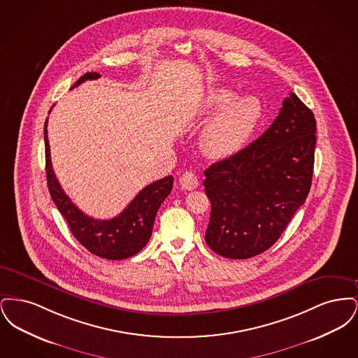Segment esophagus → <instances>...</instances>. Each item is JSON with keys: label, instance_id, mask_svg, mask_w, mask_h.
Returning <instances> with one entry per match:
<instances>
[{"label": "esophagus", "instance_id": "1", "mask_svg": "<svg viewBox=\"0 0 358 358\" xmlns=\"http://www.w3.org/2000/svg\"><path fill=\"white\" fill-rule=\"evenodd\" d=\"M199 178L193 171H185L181 177H180V185L185 190H193L199 187Z\"/></svg>", "mask_w": 358, "mask_h": 358}]
</instances>
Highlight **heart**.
Instances as JSON below:
<instances>
[{
	"mask_svg": "<svg viewBox=\"0 0 358 358\" xmlns=\"http://www.w3.org/2000/svg\"><path fill=\"white\" fill-rule=\"evenodd\" d=\"M235 94L228 88L212 90L203 103L205 114H217L205 129L203 148L213 158H229L238 154L255 134L263 120V103L254 95H245L235 101Z\"/></svg>",
	"mask_w": 358,
	"mask_h": 358,
	"instance_id": "b5f03b06",
	"label": "heart"
}]
</instances>
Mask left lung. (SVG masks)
Masks as SVG:
<instances>
[{
  "instance_id": "obj_1",
  "label": "left lung",
  "mask_w": 358,
  "mask_h": 358,
  "mask_svg": "<svg viewBox=\"0 0 358 358\" xmlns=\"http://www.w3.org/2000/svg\"><path fill=\"white\" fill-rule=\"evenodd\" d=\"M315 131L313 111L291 92L263 136L205 171L212 251L248 259L280 238L310 192Z\"/></svg>"
}]
</instances>
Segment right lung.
Wrapping results in <instances>:
<instances>
[{
  "label": "right lung",
  "mask_w": 358,
  "mask_h": 358,
  "mask_svg": "<svg viewBox=\"0 0 358 358\" xmlns=\"http://www.w3.org/2000/svg\"><path fill=\"white\" fill-rule=\"evenodd\" d=\"M99 78L101 75L98 72H87L71 88L82 85L85 80H95ZM47 123L48 120L44 124L48 189L53 203L69 222L72 235L91 254L104 259L122 260L138 254L152 236L157 210L169 196L173 187V176L161 178L143 187L117 217L111 220H96L90 217L69 200L56 180L52 169Z\"/></svg>",
  "instance_id": "obj_1"
}]
</instances>
